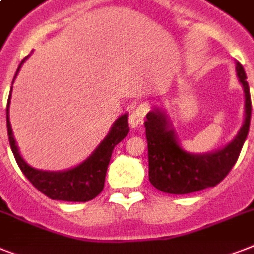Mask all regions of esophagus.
I'll return each mask as SVG.
<instances>
[{"mask_svg": "<svg viewBox=\"0 0 254 254\" xmlns=\"http://www.w3.org/2000/svg\"><path fill=\"white\" fill-rule=\"evenodd\" d=\"M151 105L149 103H141L138 107H135L129 116V124L131 127H137L143 123L145 116L150 112Z\"/></svg>", "mask_w": 254, "mask_h": 254, "instance_id": "1", "label": "esophagus"}]
</instances>
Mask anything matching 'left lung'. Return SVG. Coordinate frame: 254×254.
I'll return each instance as SVG.
<instances>
[{"label":"left lung","mask_w":254,"mask_h":254,"mask_svg":"<svg viewBox=\"0 0 254 254\" xmlns=\"http://www.w3.org/2000/svg\"><path fill=\"white\" fill-rule=\"evenodd\" d=\"M239 80L245 92V120L239 134L224 149L191 154L182 149L170 127L165 113L158 109L146 115L149 181L159 191L183 195L219 185L235 166L251 125L252 101L247 75L240 62H236Z\"/></svg>","instance_id":"8db88e82"}]
</instances>
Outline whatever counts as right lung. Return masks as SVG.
<instances>
[{
    "label": "right lung",
    "instance_id": "right-lung-1",
    "mask_svg": "<svg viewBox=\"0 0 254 254\" xmlns=\"http://www.w3.org/2000/svg\"><path fill=\"white\" fill-rule=\"evenodd\" d=\"M25 59L21 62V64L18 67L15 76H17L18 71L21 68ZM10 96H11V89H10L7 108H6V123H7L10 147H11L18 166L22 173L25 174V177L31 182V185L37 190H39L42 193H45L46 196H49L50 199H54V200L88 201L95 199L104 189L105 175H107L108 165L111 161L113 149L129 133L127 115H123L120 119L116 120L111 131L108 133L103 142L100 143L95 153L89 158L85 159L84 162L80 163L79 166L68 170V171H61V173L42 171V170L33 169L31 166H29L18 153V147L15 145V139L13 137V131H11L9 121Z\"/></svg>",
    "mask_w": 254,
    "mask_h": 254
}]
</instances>
